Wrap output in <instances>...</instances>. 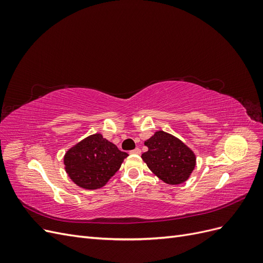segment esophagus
Listing matches in <instances>:
<instances>
[{"label": "esophagus", "mask_w": 263, "mask_h": 263, "mask_svg": "<svg viewBox=\"0 0 263 263\" xmlns=\"http://www.w3.org/2000/svg\"><path fill=\"white\" fill-rule=\"evenodd\" d=\"M140 153H141V150L139 148H136V149H134V150L130 151L132 155H139Z\"/></svg>", "instance_id": "1"}]
</instances>
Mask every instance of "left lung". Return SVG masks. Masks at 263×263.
<instances>
[{"mask_svg":"<svg viewBox=\"0 0 263 263\" xmlns=\"http://www.w3.org/2000/svg\"><path fill=\"white\" fill-rule=\"evenodd\" d=\"M148 151L141 155L151 172L166 184L184 183L196 165V156L184 142L163 130L145 141Z\"/></svg>","mask_w":263,"mask_h":263,"instance_id":"obj_1","label":"left lung"}]
</instances>
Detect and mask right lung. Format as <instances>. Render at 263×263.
Listing matches in <instances>:
<instances>
[{
    "instance_id": "1",
    "label": "right lung",
    "mask_w": 263,
    "mask_h": 263,
    "mask_svg": "<svg viewBox=\"0 0 263 263\" xmlns=\"http://www.w3.org/2000/svg\"><path fill=\"white\" fill-rule=\"evenodd\" d=\"M127 156L97 133L71 147L63 157V163L69 178L78 186L97 190L106 184Z\"/></svg>"
}]
</instances>
